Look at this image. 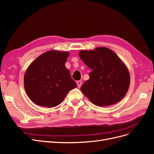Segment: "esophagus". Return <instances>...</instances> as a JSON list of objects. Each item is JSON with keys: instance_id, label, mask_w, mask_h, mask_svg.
Listing matches in <instances>:
<instances>
[{"instance_id": "obj_1", "label": "esophagus", "mask_w": 154, "mask_h": 154, "mask_svg": "<svg viewBox=\"0 0 154 154\" xmlns=\"http://www.w3.org/2000/svg\"><path fill=\"white\" fill-rule=\"evenodd\" d=\"M76 83H77V85L78 87H80L82 84V82L81 80H78L76 82Z\"/></svg>"}]
</instances>
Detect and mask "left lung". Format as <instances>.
Returning <instances> with one entry per match:
<instances>
[{
  "label": "left lung",
  "instance_id": "left-lung-1",
  "mask_svg": "<svg viewBox=\"0 0 154 154\" xmlns=\"http://www.w3.org/2000/svg\"><path fill=\"white\" fill-rule=\"evenodd\" d=\"M79 56L91 72L81 91L93 104L105 106L115 104L127 94L130 74L127 67L112 51L104 47L83 50Z\"/></svg>",
  "mask_w": 154,
  "mask_h": 154
}]
</instances>
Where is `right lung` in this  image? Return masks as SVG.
I'll return each instance as SVG.
<instances>
[{"instance_id":"right-lung-1","label":"right lung","mask_w":154,"mask_h":154,"mask_svg":"<svg viewBox=\"0 0 154 154\" xmlns=\"http://www.w3.org/2000/svg\"><path fill=\"white\" fill-rule=\"evenodd\" d=\"M69 53L48 51L37 58L26 70L24 88L34 103L54 107L62 103L69 91L77 87L65 66Z\"/></svg>"}]
</instances>
